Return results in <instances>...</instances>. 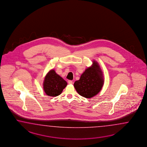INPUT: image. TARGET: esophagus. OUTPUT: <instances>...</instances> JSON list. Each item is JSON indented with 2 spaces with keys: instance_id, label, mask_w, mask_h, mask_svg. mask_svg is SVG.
<instances>
[{
  "instance_id": "34e87169",
  "label": "esophagus",
  "mask_w": 147,
  "mask_h": 147,
  "mask_svg": "<svg viewBox=\"0 0 147 147\" xmlns=\"http://www.w3.org/2000/svg\"><path fill=\"white\" fill-rule=\"evenodd\" d=\"M68 83L69 84H73V81L71 80H68Z\"/></svg>"
}]
</instances>
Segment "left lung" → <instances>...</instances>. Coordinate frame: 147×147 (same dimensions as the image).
<instances>
[{
  "label": "left lung",
  "mask_w": 147,
  "mask_h": 147,
  "mask_svg": "<svg viewBox=\"0 0 147 147\" xmlns=\"http://www.w3.org/2000/svg\"><path fill=\"white\" fill-rule=\"evenodd\" d=\"M103 75L100 66L96 61L82 74L80 79L76 81L74 86L80 95L90 98L101 90L104 84Z\"/></svg>",
  "instance_id": "obj_1"
}]
</instances>
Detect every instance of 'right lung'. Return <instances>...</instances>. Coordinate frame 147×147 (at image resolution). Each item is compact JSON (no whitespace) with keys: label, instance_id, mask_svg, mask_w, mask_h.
I'll list each match as a JSON object with an SVG mask.
<instances>
[{"label":"right lung","instance_id":"obj_1","mask_svg":"<svg viewBox=\"0 0 147 147\" xmlns=\"http://www.w3.org/2000/svg\"><path fill=\"white\" fill-rule=\"evenodd\" d=\"M67 84V83L65 80L57 74L54 69H51L45 76L44 91L49 96L56 97L61 94Z\"/></svg>","mask_w":147,"mask_h":147}]
</instances>
